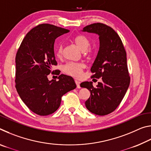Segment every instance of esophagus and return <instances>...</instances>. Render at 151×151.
Segmentation results:
<instances>
[{"mask_svg":"<svg viewBox=\"0 0 151 151\" xmlns=\"http://www.w3.org/2000/svg\"><path fill=\"white\" fill-rule=\"evenodd\" d=\"M75 83H76V87L77 88H81V86H80V82H79L78 81H77V80H75Z\"/></svg>","mask_w":151,"mask_h":151,"instance_id":"obj_1","label":"esophagus"}]
</instances>
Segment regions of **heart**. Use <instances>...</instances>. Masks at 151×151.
I'll use <instances>...</instances> for the list:
<instances>
[{"label": "heart", "mask_w": 151, "mask_h": 151, "mask_svg": "<svg viewBox=\"0 0 151 151\" xmlns=\"http://www.w3.org/2000/svg\"><path fill=\"white\" fill-rule=\"evenodd\" d=\"M73 42L75 45L83 51L85 55L90 56L92 53L91 48V41L86 36L83 35H78L73 38ZM63 54V45L60 44L57 48V57L61 58ZM85 65L82 63H68L63 66V70L66 75L73 76L75 78H80L83 75V69Z\"/></svg>", "instance_id": "heart-1"}]
</instances>
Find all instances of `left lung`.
<instances>
[{"mask_svg":"<svg viewBox=\"0 0 151 151\" xmlns=\"http://www.w3.org/2000/svg\"><path fill=\"white\" fill-rule=\"evenodd\" d=\"M83 31L99 36L100 47L91 71V78L103 80L96 87L92 82L81 84L91 93L85 105L92 113L106 115L118 107L130 85L126 50L119 35L106 24L93 23L84 27Z\"/></svg>","mask_w":151,"mask_h":151,"instance_id":"left-lung-1","label":"left lung"}]
</instances>
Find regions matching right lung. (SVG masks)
Instances as JSON below:
<instances>
[{
    "instance_id": "add662e5",
    "label": "right lung",
    "mask_w": 151,
    "mask_h": 151,
    "mask_svg": "<svg viewBox=\"0 0 151 151\" xmlns=\"http://www.w3.org/2000/svg\"><path fill=\"white\" fill-rule=\"evenodd\" d=\"M68 32L52 24H39L27 33L17 52L15 86L28 108L39 115L55 112L64 94L76 87L71 76L60 75L57 81L47 77L50 73L60 74L51 70L57 65L54 44L57 37Z\"/></svg>"
}]
</instances>
